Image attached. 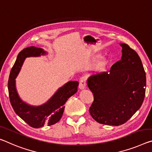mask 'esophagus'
Here are the masks:
<instances>
[{
    "label": "esophagus",
    "mask_w": 152,
    "mask_h": 152,
    "mask_svg": "<svg viewBox=\"0 0 152 152\" xmlns=\"http://www.w3.org/2000/svg\"><path fill=\"white\" fill-rule=\"evenodd\" d=\"M86 78L85 77H82L80 78V80H79V88L80 89H84L86 87Z\"/></svg>",
    "instance_id": "34e87169"
}]
</instances>
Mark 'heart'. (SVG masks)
<instances>
[{
  "mask_svg": "<svg viewBox=\"0 0 152 152\" xmlns=\"http://www.w3.org/2000/svg\"><path fill=\"white\" fill-rule=\"evenodd\" d=\"M107 64V59L105 57H102L97 60L96 63V67L98 69H103Z\"/></svg>",
  "mask_w": 152,
  "mask_h": 152,
  "instance_id": "obj_1",
  "label": "heart"
}]
</instances>
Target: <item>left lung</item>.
Segmentation results:
<instances>
[{
    "label": "left lung",
    "instance_id": "8db88e82",
    "mask_svg": "<svg viewBox=\"0 0 152 152\" xmlns=\"http://www.w3.org/2000/svg\"><path fill=\"white\" fill-rule=\"evenodd\" d=\"M120 46L121 59L109 72L94 74L87 80L94 97L89 112L100 124H124L141 107L145 98L146 76L140 57L128 45Z\"/></svg>",
    "mask_w": 152,
    "mask_h": 152
}]
</instances>
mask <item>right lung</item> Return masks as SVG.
<instances>
[{
  "mask_svg": "<svg viewBox=\"0 0 152 152\" xmlns=\"http://www.w3.org/2000/svg\"><path fill=\"white\" fill-rule=\"evenodd\" d=\"M45 53L42 49L36 47H29L23 49L18 55L8 81L9 99L14 111L28 125L36 129L42 127L44 125L50 126L59 122L64 114V104L71 96L77 92L78 86V82H68L57 91L49 102L41 106L32 107L23 103L16 91L15 79L26 57L40 56V54Z\"/></svg>",
  "mask_w": 152,
  "mask_h": 152,
  "instance_id": "1",
  "label": "right lung"
}]
</instances>
